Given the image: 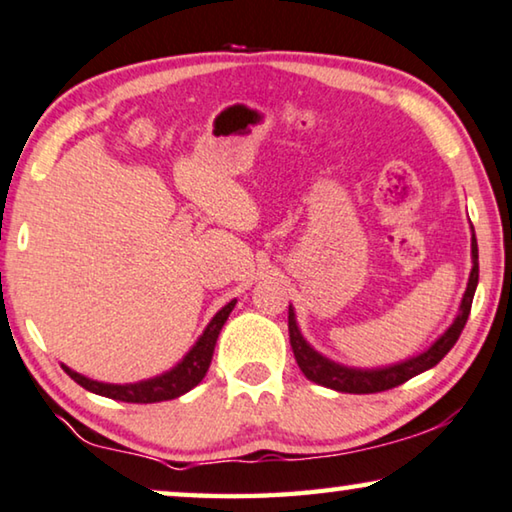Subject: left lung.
<instances>
[{"label": "left lung", "mask_w": 512, "mask_h": 512, "mask_svg": "<svg viewBox=\"0 0 512 512\" xmlns=\"http://www.w3.org/2000/svg\"><path fill=\"white\" fill-rule=\"evenodd\" d=\"M471 263L473 265H471L469 281H466V291L462 295V302H459L455 321L448 325V330L436 337L425 351H420L418 355H411V358H406L402 362H392V365H385V367H348V365H342V362L325 358L323 353H318L316 348L302 337L298 318H295V309L293 305H288V335H291L293 355L295 360H298V367L302 369V374H305L309 381L325 385V388H332L337 392L369 395V392L397 388V385L413 379V376H418L422 372H427V369H432L434 365H439V362L446 358L450 348L455 346L459 335H462L466 318H469V311H471L473 295H476L478 242H476V233H473V226H471Z\"/></svg>", "instance_id": "obj_1"}]
</instances>
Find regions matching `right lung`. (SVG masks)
Here are the masks:
<instances>
[{"mask_svg":"<svg viewBox=\"0 0 512 512\" xmlns=\"http://www.w3.org/2000/svg\"><path fill=\"white\" fill-rule=\"evenodd\" d=\"M235 302L238 300H231L228 305L221 307L217 314L212 316V321L205 325L203 335L196 339V344L189 348L187 355H184L175 367H170L168 372L159 376H152V379L136 381V383H103V381L87 379V376L73 372V369L66 365H62V369L78 385H83L85 390H90L94 395H101V397L120 399V402H131V404H154V402H166V399H175L184 395V392H189L191 388H196V385L203 381L207 369H210L219 332L228 321V316H231Z\"/></svg>","mask_w":512,"mask_h":512,"instance_id":"right-lung-1","label":"right lung"}]
</instances>
